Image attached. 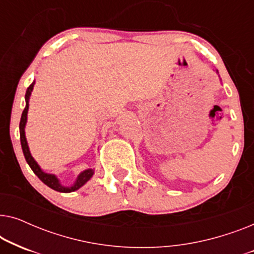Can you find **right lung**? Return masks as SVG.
<instances>
[{
  "label": "right lung",
  "mask_w": 254,
  "mask_h": 254,
  "mask_svg": "<svg viewBox=\"0 0 254 254\" xmlns=\"http://www.w3.org/2000/svg\"><path fill=\"white\" fill-rule=\"evenodd\" d=\"M33 85H34V82L26 90V93H25L26 106H25V109H24V111H23L22 118H20V123H19L20 144H22L24 157H25L27 164L30 165V168L32 169V171L34 172V175H36L38 178H39L41 182L45 184V185H47L48 187H51L52 190H58V192H61V193L74 192V190H78L79 187H82L86 182H88L90 178H91L92 175H93V170H91V169L85 170V171H83L81 175L78 176V178H77V180H76V183L71 187H64V186L60 185V183H59V180L57 179V177L53 176V175H47V173H45V172L41 171V169L39 168V165L37 164L36 161H34V159L32 158V156H31V154H30L29 147H27V142H26V138H25V131H24V128H25L26 117H27V110H29V98H30L31 91H32V89H33Z\"/></svg>",
  "instance_id": "1"
}]
</instances>
